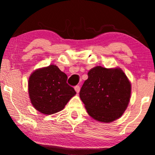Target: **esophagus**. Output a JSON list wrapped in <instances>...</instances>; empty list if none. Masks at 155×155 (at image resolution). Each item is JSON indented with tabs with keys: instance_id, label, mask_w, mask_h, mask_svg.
<instances>
[{
	"instance_id": "esophagus-1",
	"label": "esophagus",
	"mask_w": 155,
	"mask_h": 155,
	"mask_svg": "<svg viewBox=\"0 0 155 155\" xmlns=\"http://www.w3.org/2000/svg\"><path fill=\"white\" fill-rule=\"evenodd\" d=\"M74 89H75L76 92L78 93V92L80 91V86L79 85H76V86H75V87H74Z\"/></svg>"
}]
</instances>
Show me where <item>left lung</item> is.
<instances>
[{
	"mask_svg": "<svg viewBox=\"0 0 155 155\" xmlns=\"http://www.w3.org/2000/svg\"><path fill=\"white\" fill-rule=\"evenodd\" d=\"M130 93V82L120 68L96 66L88 72L79 96L90 117L111 122L123 114Z\"/></svg>",
	"mask_w": 155,
	"mask_h": 155,
	"instance_id": "8db88e82",
	"label": "left lung"
}]
</instances>
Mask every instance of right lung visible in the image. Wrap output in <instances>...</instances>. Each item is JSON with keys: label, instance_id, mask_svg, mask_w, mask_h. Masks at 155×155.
Instances as JSON below:
<instances>
[{"label": "right lung", "instance_id": "1", "mask_svg": "<svg viewBox=\"0 0 155 155\" xmlns=\"http://www.w3.org/2000/svg\"><path fill=\"white\" fill-rule=\"evenodd\" d=\"M68 76L56 65L38 69L28 81V91L31 104L44 114H53L63 110L76 93L67 84Z\"/></svg>", "mask_w": 155, "mask_h": 155}]
</instances>
